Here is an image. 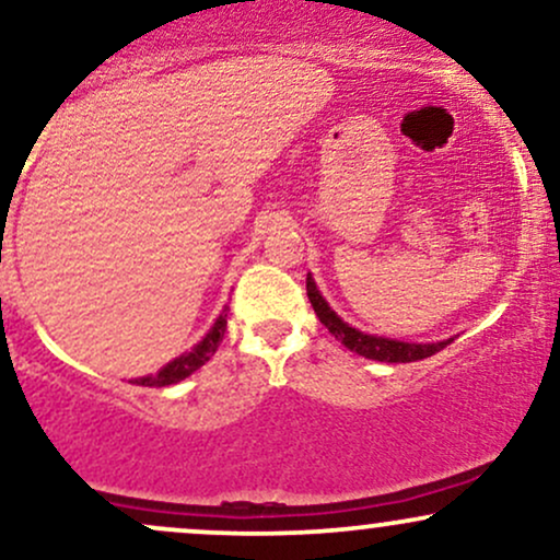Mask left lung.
<instances>
[{
	"mask_svg": "<svg viewBox=\"0 0 560 560\" xmlns=\"http://www.w3.org/2000/svg\"><path fill=\"white\" fill-rule=\"evenodd\" d=\"M307 298L310 305H313L315 315H318L323 326L331 331L336 339L341 341L347 349L352 352L368 357V360H378V362H417L425 360V357L441 352L443 347L451 345V339L446 341H435V345H409V341H396V339H383V336H373V334H362L357 328L349 326L328 307V302L323 300V294L315 287L313 276L307 273Z\"/></svg>",
	"mask_w": 560,
	"mask_h": 560,
	"instance_id": "8db88e82",
	"label": "left lung"
}]
</instances>
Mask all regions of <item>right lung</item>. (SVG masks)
I'll return each instance as SVG.
<instances>
[{
	"label": "right lung",
	"instance_id": "right-lung-1",
	"mask_svg": "<svg viewBox=\"0 0 560 560\" xmlns=\"http://www.w3.org/2000/svg\"><path fill=\"white\" fill-rule=\"evenodd\" d=\"M229 310V307H226ZM226 310L219 315L213 323V328L203 336V341H198L190 352L179 354L177 360H172L170 365H164L159 370L156 375H145V378H138L135 383L138 386H172V383H179L185 381L187 375H192L195 370L203 368L208 360L215 354V349H219L221 339H224V331H226Z\"/></svg>",
	"mask_w": 560,
	"mask_h": 560
}]
</instances>
